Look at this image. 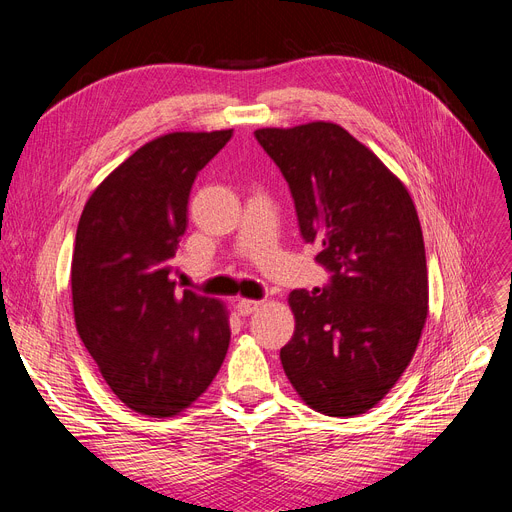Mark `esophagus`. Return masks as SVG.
<instances>
[{"label":"esophagus","instance_id":"34e87169","mask_svg":"<svg viewBox=\"0 0 512 512\" xmlns=\"http://www.w3.org/2000/svg\"><path fill=\"white\" fill-rule=\"evenodd\" d=\"M259 305H261V301H251V299H240V301L236 303V311H238L240 315H251V313H255V311L259 309Z\"/></svg>","mask_w":512,"mask_h":512}]
</instances>
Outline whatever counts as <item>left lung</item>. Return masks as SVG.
<instances>
[{
	"label": "left lung",
	"instance_id": "obj_1",
	"mask_svg": "<svg viewBox=\"0 0 512 512\" xmlns=\"http://www.w3.org/2000/svg\"><path fill=\"white\" fill-rule=\"evenodd\" d=\"M255 139L288 182L305 242L330 272L290 292L297 328L280 359L307 405L332 417L375 407L413 359L427 317V267L411 195L332 122L261 128Z\"/></svg>",
	"mask_w": 512,
	"mask_h": 512
}]
</instances>
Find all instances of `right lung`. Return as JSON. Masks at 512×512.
Returning a JSON list of instances; mask_svg holds the SVG:
<instances>
[{"mask_svg": "<svg viewBox=\"0 0 512 512\" xmlns=\"http://www.w3.org/2000/svg\"><path fill=\"white\" fill-rule=\"evenodd\" d=\"M232 130L172 132L134 151L87 201L72 255L80 340L126 407L172 417L207 390L230 344L224 303L176 294L170 259L197 174Z\"/></svg>", "mask_w": 512, "mask_h": 512, "instance_id": "right-lung-1", "label": "right lung"}]
</instances>
